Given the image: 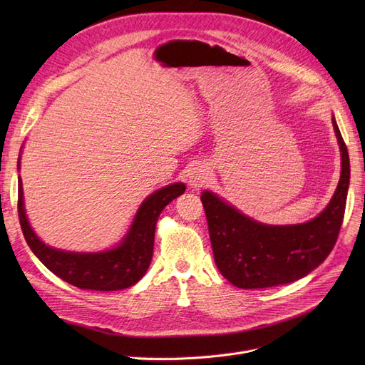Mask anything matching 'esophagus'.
Returning <instances> with one entry per match:
<instances>
[{
  "label": "esophagus",
  "mask_w": 365,
  "mask_h": 365,
  "mask_svg": "<svg viewBox=\"0 0 365 365\" xmlns=\"http://www.w3.org/2000/svg\"><path fill=\"white\" fill-rule=\"evenodd\" d=\"M205 180H207V175L201 169H196L190 173V184L193 187H201L205 182Z\"/></svg>",
  "instance_id": "1"
}]
</instances>
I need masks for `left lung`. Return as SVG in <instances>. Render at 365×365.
Wrapping results in <instances>:
<instances>
[{
	"instance_id": "8db88e82",
	"label": "left lung",
	"mask_w": 365,
	"mask_h": 365,
	"mask_svg": "<svg viewBox=\"0 0 365 365\" xmlns=\"http://www.w3.org/2000/svg\"><path fill=\"white\" fill-rule=\"evenodd\" d=\"M341 150V176L329 205L298 225H264L212 192H202L210 240L220 274L242 289L292 283L322 264L334 250L344 217L350 181L346 143L332 117Z\"/></svg>"
}]
</instances>
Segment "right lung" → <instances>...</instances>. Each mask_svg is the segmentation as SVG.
Here are the masks:
<instances>
[{"mask_svg": "<svg viewBox=\"0 0 365 365\" xmlns=\"http://www.w3.org/2000/svg\"><path fill=\"white\" fill-rule=\"evenodd\" d=\"M184 192L185 185L175 182L152 193L140 205L121 244L102 252H71L43 244L31 230L26 216L23 182L19 176L18 216L27 245L54 275L81 289L118 291L135 284L146 274L153 254L158 216L165 205Z\"/></svg>", "mask_w": 365, "mask_h": 365, "instance_id": "add662e5", "label": "right lung"}]
</instances>
